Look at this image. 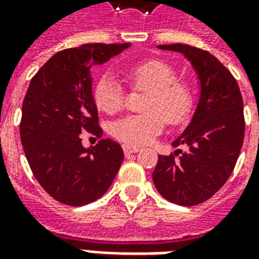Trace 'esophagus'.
<instances>
[{"label":"esophagus","instance_id":"34e87169","mask_svg":"<svg viewBox=\"0 0 259 259\" xmlns=\"http://www.w3.org/2000/svg\"><path fill=\"white\" fill-rule=\"evenodd\" d=\"M139 151H140V148H139V147L129 146V144H124L123 146L124 155H130V154H135V152H139Z\"/></svg>","mask_w":259,"mask_h":259}]
</instances>
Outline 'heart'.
<instances>
[{
  "instance_id": "heart-1",
  "label": "heart",
  "mask_w": 259,
  "mask_h": 259,
  "mask_svg": "<svg viewBox=\"0 0 259 259\" xmlns=\"http://www.w3.org/2000/svg\"><path fill=\"white\" fill-rule=\"evenodd\" d=\"M126 77L136 90L148 91L144 115H129L111 126L115 139L130 146L151 143L163 129L165 122L179 126L189 119L193 97L189 87L178 81L174 68L159 59H148L126 69ZM97 108L105 113L122 109L124 93L112 73L101 74L93 89Z\"/></svg>"
}]
</instances>
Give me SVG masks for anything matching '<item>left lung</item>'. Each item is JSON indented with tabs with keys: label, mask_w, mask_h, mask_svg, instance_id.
I'll return each instance as SVG.
<instances>
[{
	"label": "left lung",
	"mask_w": 259,
	"mask_h": 259,
	"mask_svg": "<svg viewBox=\"0 0 259 259\" xmlns=\"http://www.w3.org/2000/svg\"><path fill=\"white\" fill-rule=\"evenodd\" d=\"M158 48L183 54L200 80L190 124L172 143L187 151L159 155L152 172L165 200L193 206L211 198L233 172L244 140L243 97L233 74L208 51L179 42Z\"/></svg>",
	"instance_id": "1"
}]
</instances>
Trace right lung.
<instances>
[{"mask_svg": "<svg viewBox=\"0 0 259 259\" xmlns=\"http://www.w3.org/2000/svg\"><path fill=\"white\" fill-rule=\"evenodd\" d=\"M127 47L130 42H94L59 51L29 84L19 126L23 151L37 182L62 204L80 206L98 200L123 161L116 141L102 139L84 148L80 133L102 136L90 69Z\"/></svg>", "mask_w": 259, "mask_h": 259, "instance_id": "add662e5", "label": "right lung"}]
</instances>
